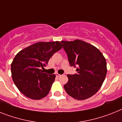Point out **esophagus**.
I'll list each match as a JSON object with an SVG mask.
<instances>
[{"instance_id": "obj_1", "label": "esophagus", "mask_w": 122, "mask_h": 122, "mask_svg": "<svg viewBox=\"0 0 122 122\" xmlns=\"http://www.w3.org/2000/svg\"><path fill=\"white\" fill-rule=\"evenodd\" d=\"M56 75L57 77H60V76H61V75H60V74H59V73H56Z\"/></svg>"}]
</instances>
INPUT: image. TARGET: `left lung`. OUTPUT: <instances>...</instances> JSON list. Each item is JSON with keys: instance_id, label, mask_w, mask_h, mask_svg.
<instances>
[{"instance_id": "obj_1", "label": "left lung", "mask_w": 122, "mask_h": 122, "mask_svg": "<svg viewBox=\"0 0 122 122\" xmlns=\"http://www.w3.org/2000/svg\"><path fill=\"white\" fill-rule=\"evenodd\" d=\"M61 42L70 65L76 68L77 71L74 75H67L68 81L64 89L76 99L89 98L99 91L104 81L107 73L106 59L96 47L83 41Z\"/></svg>"}]
</instances>
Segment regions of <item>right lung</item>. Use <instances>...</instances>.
<instances>
[{
  "instance_id": "right-lung-1",
  "label": "right lung",
  "mask_w": 122,
  "mask_h": 122,
  "mask_svg": "<svg viewBox=\"0 0 122 122\" xmlns=\"http://www.w3.org/2000/svg\"><path fill=\"white\" fill-rule=\"evenodd\" d=\"M62 44L39 42L20 51L11 64L15 85L23 94L32 99H41L49 92L56 75L44 73L51 57L62 49Z\"/></svg>"
}]
</instances>
